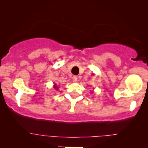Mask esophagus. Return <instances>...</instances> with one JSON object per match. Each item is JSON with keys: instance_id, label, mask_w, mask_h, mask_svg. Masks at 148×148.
<instances>
[{"instance_id": "34e87169", "label": "esophagus", "mask_w": 148, "mask_h": 148, "mask_svg": "<svg viewBox=\"0 0 148 148\" xmlns=\"http://www.w3.org/2000/svg\"><path fill=\"white\" fill-rule=\"evenodd\" d=\"M77 80H78V78H77V76H75V75H74V76L73 77V81L74 82H76Z\"/></svg>"}]
</instances>
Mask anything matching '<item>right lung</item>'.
<instances>
[{"mask_svg":"<svg viewBox=\"0 0 148 148\" xmlns=\"http://www.w3.org/2000/svg\"><path fill=\"white\" fill-rule=\"evenodd\" d=\"M54 88L56 89V90H58V87H57L56 85H54Z\"/></svg>","mask_w":148,"mask_h":148,"instance_id":"right-lung-1","label":"right lung"}]
</instances>
